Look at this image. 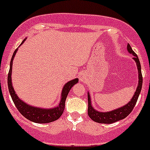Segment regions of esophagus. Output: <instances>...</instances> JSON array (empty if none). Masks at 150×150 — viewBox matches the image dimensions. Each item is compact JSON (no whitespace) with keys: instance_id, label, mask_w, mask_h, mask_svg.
Returning a JSON list of instances; mask_svg holds the SVG:
<instances>
[{"instance_id":"obj_1","label":"esophagus","mask_w":150,"mask_h":150,"mask_svg":"<svg viewBox=\"0 0 150 150\" xmlns=\"http://www.w3.org/2000/svg\"><path fill=\"white\" fill-rule=\"evenodd\" d=\"M83 76H81V79H80V80H82V81H83Z\"/></svg>"}]
</instances>
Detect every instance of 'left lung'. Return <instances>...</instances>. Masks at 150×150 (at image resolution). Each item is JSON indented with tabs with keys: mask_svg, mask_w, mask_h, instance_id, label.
Here are the masks:
<instances>
[{
	"mask_svg": "<svg viewBox=\"0 0 150 150\" xmlns=\"http://www.w3.org/2000/svg\"><path fill=\"white\" fill-rule=\"evenodd\" d=\"M128 52L130 53H132L134 55L133 59L137 63V69H138V74H139V81H138V86H137V90L135 91L134 95L133 98L131 100L129 103L126 104V105L123 106L122 107H120L119 109H116L115 110L110 111V112H98V111L95 110L93 109V107L91 105V99H90L89 95H88V115L91 120L93 121L96 122L98 123H103V124H111V123L116 122L117 121L123 120L125 117L128 116V115L132 112L133 110L135 104L137 103V99H138L139 95L141 91V88H142V83H143V76L142 74H141V67H140V63L139 61L138 57H137V54L135 53L133 50L132 49L129 43H128Z\"/></svg>",
	"mask_w": 150,
	"mask_h": 150,
	"instance_id": "left-lung-1",
	"label": "left lung"
}]
</instances>
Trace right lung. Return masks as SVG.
<instances>
[{"instance_id":"right-lung-1","label":"right lung","mask_w":150,"mask_h":150,"mask_svg":"<svg viewBox=\"0 0 150 150\" xmlns=\"http://www.w3.org/2000/svg\"><path fill=\"white\" fill-rule=\"evenodd\" d=\"M25 40V39L22 41L21 44H22ZM17 50H18V49H16L14 51L13 56H12L11 61H10V71H9L7 77L8 88H9V91H10L13 103L15 104L18 112L30 121L36 123H48L55 121L58 119H59L63 113L64 110V107H65V100L67 95H68L71 87L78 83V79H74L71 81H69L64 86L63 89H62V99H61L60 104L58 107H54L52 109H40V108H38V107H30V105H28L27 104L24 103L23 101H22L20 99L18 98L17 95H16L13 86H12V66H13V60L14 59Z\"/></svg>"}]
</instances>
